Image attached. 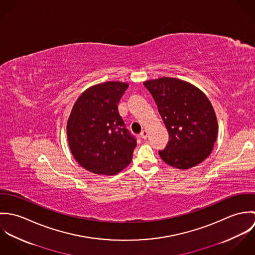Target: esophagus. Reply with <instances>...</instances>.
<instances>
[{
  "instance_id": "34e87169",
  "label": "esophagus",
  "mask_w": 255,
  "mask_h": 255,
  "mask_svg": "<svg viewBox=\"0 0 255 255\" xmlns=\"http://www.w3.org/2000/svg\"><path fill=\"white\" fill-rule=\"evenodd\" d=\"M140 136H141L143 139H146L147 136H148V131H147L146 129H143V130L141 131V133H140Z\"/></svg>"
}]
</instances>
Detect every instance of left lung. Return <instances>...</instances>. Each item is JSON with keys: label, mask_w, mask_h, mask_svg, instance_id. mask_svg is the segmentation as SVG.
Instances as JSON below:
<instances>
[{"label": "left lung", "mask_w": 255, "mask_h": 255, "mask_svg": "<svg viewBox=\"0 0 255 255\" xmlns=\"http://www.w3.org/2000/svg\"><path fill=\"white\" fill-rule=\"evenodd\" d=\"M143 83L170 136L166 148L159 151L161 159L180 170L200 164L211 154L218 135L217 117L207 96L179 78L164 76Z\"/></svg>", "instance_id": "8db88e82"}]
</instances>
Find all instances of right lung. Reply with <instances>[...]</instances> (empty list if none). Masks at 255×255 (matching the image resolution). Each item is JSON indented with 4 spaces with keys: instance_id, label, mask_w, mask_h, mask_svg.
<instances>
[{
    "instance_id": "add662e5",
    "label": "right lung",
    "mask_w": 255,
    "mask_h": 255,
    "mask_svg": "<svg viewBox=\"0 0 255 255\" xmlns=\"http://www.w3.org/2000/svg\"><path fill=\"white\" fill-rule=\"evenodd\" d=\"M128 84L106 81L84 90L67 122V137L75 161L85 170L114 176L132 159L136 140L125 128L118 103Z\"/></svg>"
}]
</instances>
